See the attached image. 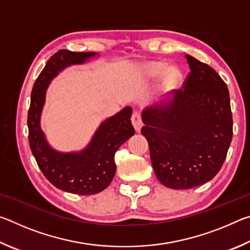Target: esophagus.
<instances>
[{
  "label": "esophagus",
  "instance_id": "esophagus-1",
  "mask_svg": "<svg viewBox=\"0 0 250 250\" xmlns=\"http://www.w3.org/2000/svg\"><path fill=\"white\" fill-rule=\"evenodd\" d=\"M131 122H132L134 130L137 131V132H140V130L142 128V120H141L140 113L138 111H134L132 113V117H131Z\"/></svg>",
  "mask_w": 250,
  "mask_h": 250
}]
</instances>
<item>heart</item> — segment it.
<instances>
[{
  "instance_id": "1",
  "label": "heart",
  "mask_w": 250,
  "mask_h": 250,
  "mask_svg": "<svg viewBox=\"0 0 250 250\" xmlns=\"http://www.w3.org/2000/svg\"><path fill=\"white\" fill-rule=\"evenodd\" d=\"M167 64L163 61L159 62H149L145 65V71L150 77H158L161 74H163L162 77V84L167 90L174 89L181 83L183 79V74L180 70L179 67L171 66L168 67ZM166 71L164 72V70Z\"/></svg>"
}]
</instances>
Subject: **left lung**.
<instances>
[{
  "label": "left lung",
  "instance_id": "8db88e82",
  "mask_svg": "<svg viewBox=\"0 0 250 250\" xmlns=\"http://www.w3.org/2000/svg\"><path fill=\"white\" fill-rule=\"evenodd\" d=\"M183 89L167 104L142 111L141 133L152 167L167 188L188 189L221 170L232 138L229 91L216 71L189 55Z\"/></svg>",
  "mask_w": 250,
  "mask_h": 250
}]
</instances>
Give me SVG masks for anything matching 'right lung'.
<instances>
[{
    "mask_svg": "<svg viewBox=\"0 0 250 250\" xmlns=\"http://www.w3.org/2000/svg\"><path fill=\"white\" fill-rule=\"evenodd\" d=\"M95 55L67 49L54 54L34 83L27 115L29 146L41 171L57 188L78 195H92L108 188L116 174V151L134 134L130 120L132 109L125 107L99 125L83 151L62 153L46 140L41 115L50 80L66 67L83 64Z\"/></svg>",
    "mask_w": 250,
    "mask_h": 250,
    "instance_id": "obj_1",
    "label": "right lung"
}]
</instances>
